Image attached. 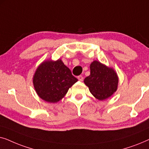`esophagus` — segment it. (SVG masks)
<instances>
[{"label": "esophagus", "instance_id": "34e87169", "mask_svg": "<svg viewBox=\"0 0 149 149\" xmlns=\"http://www.w3.org/2000/svg\"><path fill=\"white\" fill-rule=\"evenodd\" d=\"M77 78H78L79 81H83V77L81 76V75H80V76H79L78 77H77Z\"/></svg>", "mask_w": 149, "mask_h": 149}]
</instances>
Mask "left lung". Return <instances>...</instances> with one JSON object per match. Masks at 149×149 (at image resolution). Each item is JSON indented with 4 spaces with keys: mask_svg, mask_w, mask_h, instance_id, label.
Masks as SVG:
<instances>
[{
    "mask_svg": "<svg viewBox=\"0 0 149 149\" xmlns=\"http://www.w3.org/2000/svg\"><path fill=\"white\" fill-rule=\"evenodd\" d=\"M84 83L93 96L103 100L117 90L118 77L113 68L94 61L90 65V75L85 79Z\"/></svg>",
    "mask_w": 149,
    "mask_h": 149,
    "instance_id": "1",
    "label": "left lung"
}]
</instances>
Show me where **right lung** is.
Instances as JSON below:
<instances>
[{"instance_id":"right-lung-1","label":"right lung","mask_w":149,"mask_h":149,"mask_svg":"<svg viewBox=\"0 0 149 149\" xmlns=\"http://www.w3.org/2000/svg\"><path fill=\"white\" fill-rule=\"evenodd\" d=\"M77 81L61 60L42 62L38 67L33 78L37 94L40 98L51 103L60 101Z\"/></svg>"}]
</instances>
